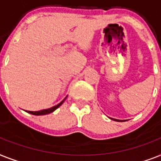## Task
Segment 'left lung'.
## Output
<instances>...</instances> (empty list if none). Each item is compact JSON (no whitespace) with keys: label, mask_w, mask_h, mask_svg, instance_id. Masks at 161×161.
I'll return each mask as SVG.
<instances>
[{"label":"left lung","mask_w":161,"mask_h":161,"mask_svg":"<svg viewBox=\"0 0 161 161\" xmlns=\"http://www.w3.org/2000/svg\"><path fill=\"white\" fill-rule=\"evenodd\" d=\"M112 119V120H113V121H126V120H117V119H114V118H110Z\"/></svg>","instance_id":"obj_1"}]
</instances>
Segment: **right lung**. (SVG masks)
I'll list each match as a JSON object with an SVG mask.
<instances>
[{
  "instance_id": "add662e5",
  "label": "right lung",
  "mask_w": 161,
  "mask_h": 161,
  "mask_svg": "<svg viewBox=\"0 0 161 161\" xmlns=\"http://www.w3.org/2000/svg\"><path fill=\"white\" fill-rule=\"evenodd\" d=\"M67 98V97H65L64 100H63L62 102L60 103H58V105H55L53 106V107H52V108H48V109H43V110H40V111H37V112H31V111H26V112H28V113H30V114H32V115H35V116H43V115H46V114H49V113H51V112H54V111L57 109L58 108H59L60 106L62 105L63 103H64V102L65 101V99Z\"/></svg>"
}]
</instances>
